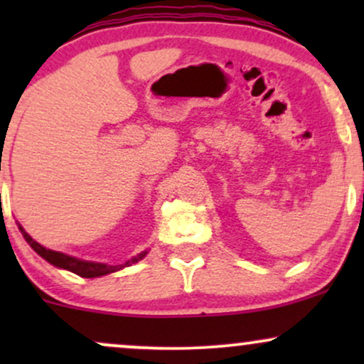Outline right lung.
Wrapping results in <instances>:
<instances>
[{
	"label": "right lung",
	"mask_w": 364,
	"mask_h": 364,
	"mask_svg": "<svg viewBox=\"0 0 364 364\" xmlns=\"http://www.w3.org/2000/svg\"><path fill=\"white\" fill-rule=\"evenodd\" d=\"M18 229H20V232H22V236L25 237V241L31 245V248L34 250L39 257H43L46 262H49L51 265L58 267V269L70 270V272L80 275V277H85V279L102 277V275L118 272V270L124 269V267H129V265H133V263L140 262L141 258H145V255L149 253V250H145V252L139 253L136 257L129 258V260H127L124 263H119V265H109V263H101V262H89V260H82V258L72 257V255H66L61 252H54V250L44 248L43 245H39L37 241L32 240L31 235H28V232L25 231L20 224H18Z\"/></svg>",
	"instance_id": "add662e5"
}]
</instances>
